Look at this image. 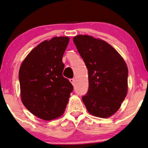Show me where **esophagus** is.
Listing matches in <instances>:
<instances>
[{
  "mask_svg": "<svg viewBox=\"0 0 148 148\" xmlns=\"http://www.w3.org/2000/svg\"><path fill=\"white\" fill-rule=\"evenodd\" d=\"M70 83L72 84V85H74V81H75L74 78H70Z\"/></svg>",
  "mask_w": 148,
  "mask_h": 148,
  "instance_id": "esophagus-1",
  "label": "esophagus"
}]
</instances>
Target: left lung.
Masks as SVG:
<instances>
[{"label":"left lung","mask_w":148,"mask_h":148,"mask_svg":"<svg viewBox=\"0 0 148 148\" xmlns=\"http://www.w3.org/2000/svg\"><path fill=\"white\" fill-rule=\"evenodd\" d=\"M88 70L89 89L82 97L88 112L107 118L121 106L128 91V70L121 56L107 42L89 35L73 39Z\"/></svg>","instance_id":"left-lung-1"}]
</instances>
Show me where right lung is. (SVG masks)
<instances>
[{
    "label": "right lung",
    "mask_w": 148,
    "mask_h": 148,
    "mask_svg": "<svg viewBox=\"0 0 148 148\" xmlns=\"http://www.w3.org/2000/svg\"><path fill=\"white\" fill-rule=\"evenodd\" d=\"M68 37H55L37 46L24 59L19 70L21 100L29 111L44 120L64 113L73 86L63 76V55Z\"/></svg>",
    "instance_id": "obj_1"
}]
</instances>
